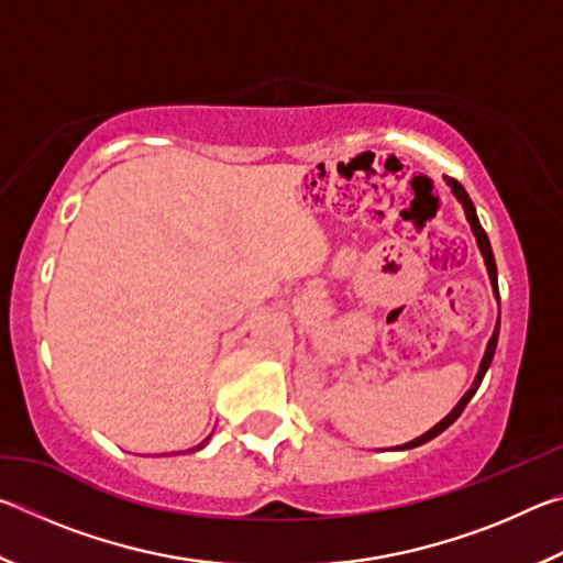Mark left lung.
Returning a JSON list of instances; mask_svg holds the SVG:
<instances>
[{
  "label": "left lung",
  "instance_id": "obj_1",
  "mask_svg": "<svg viewBox=\"0 0 563 563\" xmlns=\"http://www.w3.org/2000/svg\"><path fill=\"white\" fill-rule=\"evenodd\" d=\"M446 184H450V188H452V194L456 196V201L462 203V208H464V216H466V221H470V225H472V233H474V238H476V245H479V251H482V255H484V265H487V273H489V280H492V288H494V298L499 300V285H497V263H494V253H492V245H489V238H487V233H484V228H482V223H479V218H476V211H474V203H472V198L466 196V190H464V186L460 184V180H454V178H446ZM497 340H499V320H497V328H494V335H492V340H489V345H487V352H484V357H482V365H479V373H476V379H474V385H472V389L470 393H466L460 402H456V407L452 409L450 415H446L440 424H434L430 432H424L422 437H417V440H412V442H407V444H399L397 450H412V446H419V444H424V442H430V440H434L437 434H442L446 427H450L456 417H460L462 412H464V407L470 405V399L474 397V393L476 389H479V385H482V379H484V375H487V369H489V365H492V357H494V350H497Z\"/></svg>",
  "mask_w": 563,
  "mask_h": 563
}]
</instances>
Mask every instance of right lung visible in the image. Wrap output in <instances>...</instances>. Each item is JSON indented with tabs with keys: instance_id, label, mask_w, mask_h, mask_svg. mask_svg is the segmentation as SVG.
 <instances>
[{
	"instance_id": "add662e5",
	"label": "right lung",
	"mask_w": 563,
	"mask_h": 563,
	"mask_svg": "<svg viewBox=\"0 0 563 563\" xmlns=\"http://www.w3.org/2000/svg\"><path fill=\"white\" fill-rule=\"evenodd\" d=\"M208 440H211V437H208ZM208 440H203L201 444H198V446H194V450H201V446H206V444H208ZM194 450H190V452H194Z\"/></svg>"
}]
</instances>
